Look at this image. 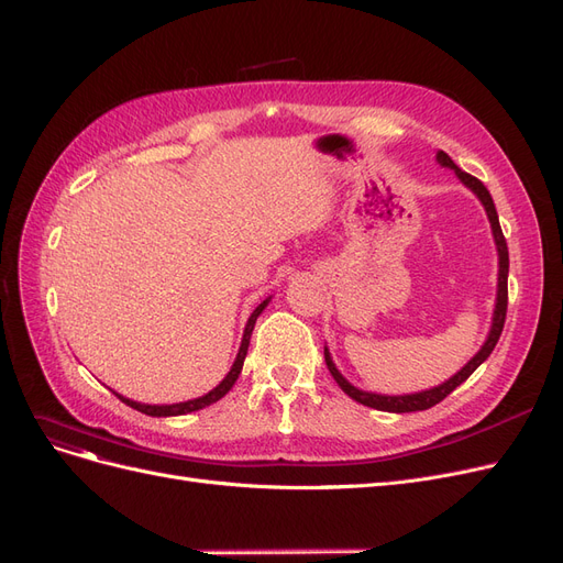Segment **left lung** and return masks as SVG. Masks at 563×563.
Here are the masks:
<instances>
[{"mask_svg": "<svg viewBox=\"0 0 563 563\" xmlns=\"http://www.w3.org/2000/svg\"><path fill=\"white\" fill-rule=\"evenodd\" d=\"M435 162H439L441 166H448V169H452L456 174V178H460L468 190L481 199V203L485 206V213L489 218V224H492V234H494V243H496V253H498V285H496V306H494V318H492V327H489V334H487V341L483 343V347L475 352V357L462 368L456 371L454 376L450 380H445L443 385L439 387H431V389H424V391H415V394H399V397H387V394H373V391H364L355 385H350L343 373L336 368L334 360H331L329 350L324 347V362H327V368L331 376H334V380L339 383V387L347 394L350 399H355L357 404H364L368 408H376V410H387V412H415V410H427L435 404H441L450 391H454L456 387H460L471 373L481 366L489 355L494 345L498 343V336H501L504 331V322H506V310H508V245H506V239H504V232H501V224H498V216H496V206L492 201V195L487 187L477 180L475 176L462 172L460 166H456L448 153L439 151L435 153Z\"/></svg>", "mask_w": 563, "mask_h": 563, "instance_id": "8db88e82", "label": "left lung"}]
</instances>
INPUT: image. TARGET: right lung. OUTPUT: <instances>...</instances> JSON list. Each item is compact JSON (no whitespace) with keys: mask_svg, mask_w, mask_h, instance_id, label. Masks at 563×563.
<instances>
[{"mask_svg":"<svg viewBox=\"0 0 563 563\" xmlns=\"http://www.w3.org/2000/svg\"><path fill=\"white\" fill-rule=\"evenodd\" d=\"M268 301H271V297L264 299V301L253 310V313H250L247 324H245V329H243V339H241L239 355H236L232 368H229V373L222 378V383H220L218 387H213L208 394H203V397L192 399V401H183V404H172V406H151V404H139V401H132V399H124L122 394H118V391H113V394H115V397H118L122 404H128L130 408H134V410H139V412L151 415V418H174V415H187V412H195V410H201V408H206V406H211V404L220 401V399L224 397V394H227L229 389H232L234 383L239 380V373H241L243 362H245V355H247L250 336H253L255 322H257V318L262 316V310L268 306Z\"/></svg>","mask_w":563,"mask_h":563,"instance_id":"add662e5","label":"right lung"}]
</instances>
